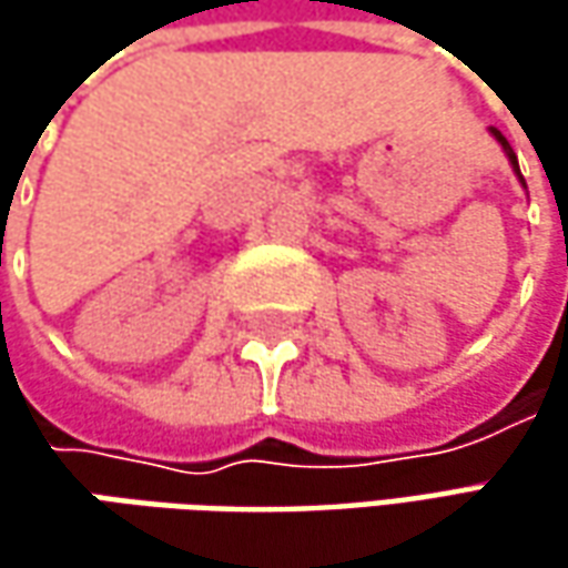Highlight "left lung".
Here are the masks:
<instances>
[{
    "instance_id": "8db88e82",
    "label": "left lung",
    "mask_w": 568,
    "mask_h": 568,
    "mask_svg": "<svg viewBox=\"0 0 568 568\" xmlns=\"http://www.w3.org/2000/svg\"><path fill=\"white\" fill-rule=\"evenodd\" d=\"M490 135H493V139H496V142L503 144V151H506V158H509V164H513L515 176H518V183H521V186H525V176H521V170H518V158H515L513 144L506 142V135H503V132H499V129H490Z\"/></svg>"
}]
</instances>
